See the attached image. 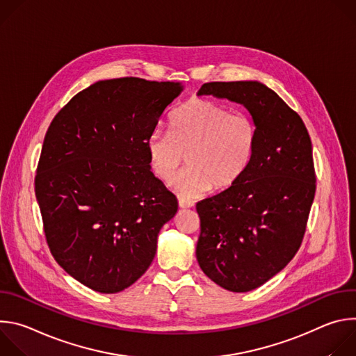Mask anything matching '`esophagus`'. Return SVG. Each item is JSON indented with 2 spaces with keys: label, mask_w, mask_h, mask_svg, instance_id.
Returning <instances> with one entry per match:
<instances>
[{
  "label": "esophagus",
  "mask_w": 356,
  "mask_h": 356,
  "mask_svg": "<svg viewBox=\"0 0 356 356\" xmlns=\"http://www.w3.org/2000/svg\"><path fill=\"white\" fill-rule=\"evenodd\" d=\"M194 204L191 201H188V200H186V198H183V197H179V207L180 209H191Z\"/></svg>",
  "instance_id": "1"
}]
</instances>
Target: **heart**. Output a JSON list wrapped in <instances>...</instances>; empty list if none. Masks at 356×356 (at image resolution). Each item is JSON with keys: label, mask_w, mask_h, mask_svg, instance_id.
I'll list each match as a JSON object with an SVG mask.
<instances>
[{"label": "heart", "mask_w": 356, "mask_h": 356, "mask_svg": "<svg viewBox=\"0 0 356 356\" xmlns=\"http://www.w3.org/2000/svg\"><path fill=\"white\" fill-rule=\"evenodd\" d=\"M255 146L257 127L246 114L206 98L187 101L172 117L170 131L156 128L146 140L149 166L162 181L172 180L186 155L188 168L173 186L187 198L211 187H232L250 165Z\"/></svg>", "instance_id": "heart-1"}]
</instances>
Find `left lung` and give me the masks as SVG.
<instances>
[{"mask_svg":"<svg viewBox=\"0 0 356 356\" xmlns=\"http://www.w3.org/2000/svg\"><path fill=\"white\" fill-rule=\"evenodd\" d=\"M197 95L243 106L257 127L243 176L195 206L201 270L225 290L250 291L284 269L301 245L316 194L310 135L298 114L259 81L206 83Z\"/></svg>","mask_w":356,"mask_h":356,"instance_id":"8db88e82","label":"left lung"}]
</instances>
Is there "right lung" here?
Returning <instances> with one entry per match:
<instances>
[{
    "label": "right lung",
    "mask_w": 356,
    "mask_h": 356,
    "mask_svg": "<svg viewBox=\"0 0 356 356\" xmlns=\"http://www.w3.org/2000/svg\"><path fill=\"white\" fill-rule=\"evenodd\" d=\"M175 81L101 80L50 124L35 177L56 262L98 293L134 284L155 258L177 200L152 173L146 140L181 94Z\"/></svg>",
    "instance_id": "obj_1"
}]
</instances>
